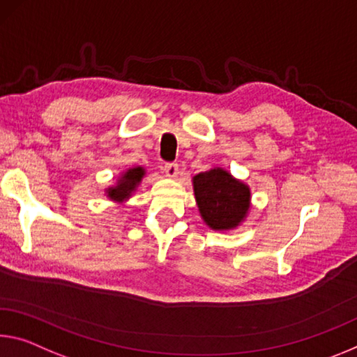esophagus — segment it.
Instances as JSON below:
<instances>
[{
	"label": "esophagus",
	"mask_w": 357,
	"mask_h": 357,
	"mask_svg": "<svg viewBox=\"0 0 357 357\" xmlns=\"http://www.w3.org/2000/svg\"><path fill=\"white\" fill-rule=\"evenodd\" d=\"M163 172H165V174H167L168 178H176L178 173H179L178 163H174V162L165 163V167H163Z\"/></svg>",
	"instance_id": "esophagus-1"
}]
</instances>
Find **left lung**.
Returning a JSON list of instances; mask_svg holds the SVG:
<instances>
[{"instance_id":"obj_1","label":"left lung","mask_w":357,"mask_h":357,"mask_svg":"<svg viewBox=\"0 0 357 357\" xmlns=\"http://www.w3.org/2000/svg\"><path fill=\"white\" fill-rule=\"evenodd\" d=\"M203 220L213 230H231L246 219L251 208L250 185L224 168H211L192 178Z\"/></svg>"}]
</instances>
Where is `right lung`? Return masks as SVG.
<instances>
[{
	"label": "right lung",
	"instance_id": "add662e5",
	"mask_svg": "<svg viewBox=\"0 0 357 357\" xmlns=\"http://www.w3.org/2000/svg\"><path fill=\"white\" fill-rule=\"evenodd\" d=\"M146 174L143 167H135V168H128L126 173H122V176L119 178L117 184L112 185V188L106 189V195L109 197L112 202L122 203L127 199L132 197V194L137 190L138 184L141 183V179Z\"/></svg>",
	"mask_w": 357,
	"mask_h": 357
}]
</instances>
